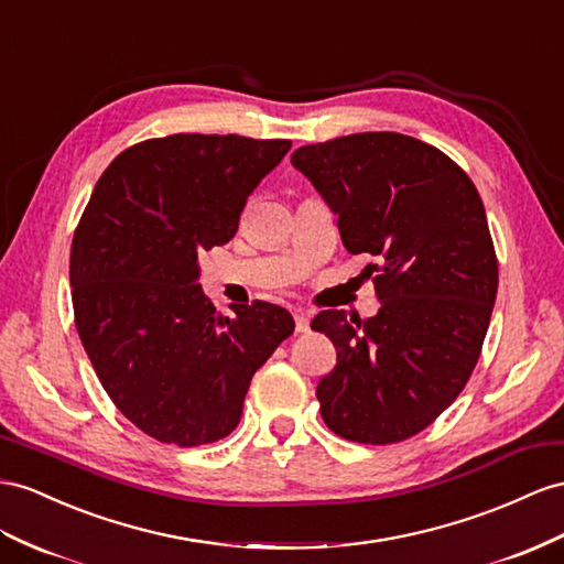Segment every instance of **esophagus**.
<instances>
[{"label": "esophagus", "instance_id": "obj_1", "mask_svg": "<svg viewBox=\"0 0 564 564\" xmlns=\"http://www.w3.org/2000/svg\"><path fill=\"white\" fill-rule=\"evenodd\" d=\"M295 330L297 334H305V330H310V314L305 310H295Z\"/></svg>", "mask_w": 564, "mask_h": 564}]
</instances>
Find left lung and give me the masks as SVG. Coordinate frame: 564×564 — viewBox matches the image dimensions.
<instances>
[{
  "label": "left lung",
  "mask_w": 564,
  "mask_h": 564,
  "mask_svg": "<svg viewBox=\"0 0 564 564\" xmlns=\"http://www.w3.org/2000/svg\"><path fill=\"white\" fill-rule=\"evenodd\" d=\"M291 162L338 216L345 250L377 259V316L312 319L338 352L316 386L322 416L340 438L400 443L453 405L481 355L498 293L484 202L451 156L402 133L305 144Z\"/></svg>",
  "instance_id": "left-lung-1"
}]
</instances>
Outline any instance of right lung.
<instances>
[{
	"label": "right lung",
	"instance_id": "obj_1",
	"mask_svg": "<svg viewBox=\"0 0 564 564\" xmlns=\"http://www.w3.org/2000/svg\"><path fill=\"white\" fill-rule=\"evenodd\" d=\"M291 140L176 133L121 152L70 245L76 328L99 383L148 436L195 447L240 422L254 371L293 334L269 302L214 310L197 254L236 236Z\"/></svg>",
	"mask_w": 564,
	"mask_h": 564
}]
</instances>
